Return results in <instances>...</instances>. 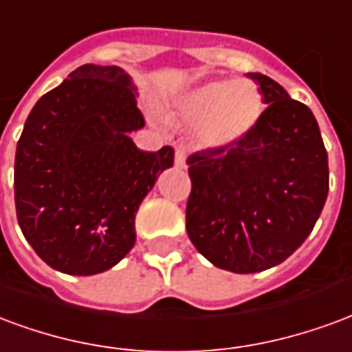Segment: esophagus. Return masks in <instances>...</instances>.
Listing matches in <instances>:
<instances>
[{
  "label": "esophagus",
  "mask_w": 352,
  "mask_h": 352,
  "mask_svg": "<svg viewBox=\"0 0 352 352\" xmlns=\"http://www.w3.org/2000/svg\"><path fill=\"white\" fill-rule=\"evenodd\" d=\"M174 165L178 168H186V153L182 150H176V153H174Z\"/></svg>",
  "instance_id": "34e87169"
}]
</instances>
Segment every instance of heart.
<instances>
[{
  "mask_svg": "<svg viewBox=\"0 0 352 352\" xmlns=\"http://www.w3.org/2000/svg\"><path fill=\"white\" fill-rule=\"evenodd\" d=\"M195 137L206 148H227L242 140L264 112L263 94L251 80H214L187 91L178 102Z\"/></svg>",
  "mask_w": 352,
  "mask_h": 352,
  "instance_id": "1",
  "label": "heart"
}]
</instances>
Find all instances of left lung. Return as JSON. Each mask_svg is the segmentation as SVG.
<instances>
[{
	"label": "left lung",
	"instance_id": "8db88e82",
	"mask_svg": "<svg viewBox=\"0 0 352 352\" xmlns=\"http://www.w3.org/2000/svg\"><path fill=\"white\" fill-rule=\"evenodd\" d=\"M268 104L232 146L187 157L189 240L210 263L255 274L283 263L304 243L328 195V153L304 102L278 82L250 73Z\"/></svg>",
	"mask_w": 352,
	"mask_h": 352
}]
</instances>
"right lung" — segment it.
<instances>
[{
  "instance_id": "1",
  "label": "right lung",
  "mask_w": 352,
  "mask_h": 352,
  "mask_svg": "<svg viewBox=\"0 0 352 352\" xmlns=\"http://www.w3.org/2000/svg\"><path fill=\"white\" fill-rule=\"evenodd\" d=\"M144 127L129 74L82 65L35 102L14 157L18 225L54 270L94 276L135 245V215L174 150H138Z\"/></svg>"
}]
</instances>
